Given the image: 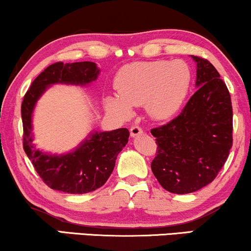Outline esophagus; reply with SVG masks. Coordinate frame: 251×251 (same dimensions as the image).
I'll return each instance as SVG.
<instances>
[{
	"mask_svg": "<svg viewBox=\"0 0 251 251\" xmlns=\"http://www.w3.org/2000/svg\"><path fill=\"white\" fill-rule=\"evenodd\" d=\"M129 133H131L132 138H135L138 135L143 134V129H141V127H139V126H132L131 129H129Z\"/></svg>",
	"mask_w": 251,
	"mask_h": 251,
	"instance_id": "obj_1",
	"label": "esophagus"
}]
</instances>
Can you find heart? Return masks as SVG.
Here are the masks:
<instances>
[{"mask_svg": "<svg viewBox=\"0 0 251 251\" xmlns=\"http://www.w3.org/2000/svg\"><path fill=\"white\" fill-rule=\"evenodd\" d=\"M191 85V71L181 60L138 62L118 75V93L105 98V106L120 117L132 114V105L146 104L156 119L174 116L185 101Z\"/></svg>", "mask_w": 251, "mask_h": 251, "instance_id": "obj_1", "label": "heart"}]
</instances>
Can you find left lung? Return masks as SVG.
I'll return each mask as SVG.
<instances>
[{"instance_id":"obj_1","label":"left lung","mask_w":251,"mask_h":251,"mask_svg":"<svg viewBox=\"0 0 251 251\" xmlns=\"http://www.w3.org/2000/svg\"><path fill=\"white\" fill-rule=\"evenodd\" d=\"M196 63V92L179 116L151 131L158 145L153 174L166 191L188 194L215 179L232 146L229 91L212 63Z\"/></svg>"}]
</instances>
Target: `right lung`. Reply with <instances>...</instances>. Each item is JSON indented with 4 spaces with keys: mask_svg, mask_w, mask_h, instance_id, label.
I'll use <instances>...</instances> for the list:
<instances>
[{
    "mask_svg": "<svg viewBox=\"0 0 251 251\" xmlns=\"http://www.w3.org/2000/svg\"><path fill=\"white\" fill-rule=\"evenodd\" d=\"M100 70L93 62H58L48 66L32 81L22 101L23 149L36 172L50 188L69 194H85L106 182L117 156L128 143L127 128L92 131L74 151L63 154L43 152L36 147L32 113L38 99L55 84L86 86L97 80Z\"/></svg>",
    "mask_w": 251,
    "mask_h": 251,
    "instance_id": "right-lung-1",
    "label": "right lung"
}]
</instances>
